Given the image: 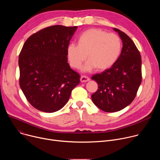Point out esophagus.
<instances>
[{
    "label": "esophagus",
    "instance_id": "34e87169",
    "mask_svg": "<svg viewBox=\"0 0 160 160\" xmlns=\"http://www.w3.org/2000/svg\"><path fill=\"white\" fill-rule=\"evenodd\" d=\"M90 80V78L89 77H88L87 76H85V75H83L80 77V81L82 82H88Z\"/></svg>",
    "mask_w": 160,
    "mask_h": 160
}]
</instances>
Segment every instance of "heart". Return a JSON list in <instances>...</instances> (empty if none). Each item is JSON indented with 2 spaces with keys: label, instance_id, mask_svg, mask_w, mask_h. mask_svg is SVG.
Masks as SVG:
<instances>
[{
  "label": "heart",
  "instance_id": "b5f03b06",
  "mask_svg": "<svg viewBox=\"0 0 160 160\" xmlns=\"http://www.w3.org/2000/svg\"><path fill=\"white\" fill-rule=\"evenodd\" d=\"M122 50V42L115 33L96 28L84 32L78 39V44L70 43L67 48V55L70 65L76 69L81 68L87 56L89 60L83 68L89 72L98 67L105 70L118 59Z\"/></svg>",
  "mask_w": 160,
  "mask_h": 160
}]
</instances>
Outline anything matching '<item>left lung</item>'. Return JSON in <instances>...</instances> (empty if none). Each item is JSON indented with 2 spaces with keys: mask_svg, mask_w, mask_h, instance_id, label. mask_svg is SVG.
<instances>
[{
  "mask_svg": "<svg viewBox=\"0 0 160 160\" xmlns=\"http://www.w3.org/2000/svg\"><path fill=\"white\" fill-rule=\"evenodd\" d=\"M123 42L121 54L101 73L94 75L98 90L92 95L94 104L101 110L112 112L123 109L135 99L142 81L141 57L132 40L124 32L114 28Z\"/></svg>",
  "mask_w": 160,
  "mask_h": 160,
  "instance_id": "obj_1",
  "label": "left lung"
}]
</instances>
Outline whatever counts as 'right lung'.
<instances>
[{
    "label": "right lung",
    "mask_w": 160,
    "mask_h": 160,
    "mask_svg": "<svg viewBox=\"0 0 160 160\" xmlns=\"http://www.w3.org/2000/svg\"><path fill=\"white\" fill-rule=\"evenodd\" d=\"M77 27L54 25L32 35L19 55V85L37 109L53 112L69 100L80 75L68 63L67 48Z\"/></svg>",
    "instance_id": "add662e5"
}]
</instances>
